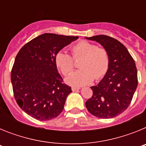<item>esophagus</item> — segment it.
I'll return each instance as SVG.
<instances>
[{"instance_id": "esophagus-1", "label": "esophagus", "mask_w": 146, "mask_h": 146, "mask_svg": "<svg viewBox=\"0 0 146 146\" xmlns=\"http://www.w3.org/2000/svg\"><path fill=\"white\" fill-rule=\"evenodd\" d=\"M80 87H75V86H72V91H78V90H80Z\"/></svg>"}]
</instances>
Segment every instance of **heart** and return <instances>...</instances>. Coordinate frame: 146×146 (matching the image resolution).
Instances as JSON below:
<instances>
[{
  "mask_svg": "<svg viewBox=\"0 0 146 146\" xmlns=\"http://www.w3.org/2000/svg\"><path fill=\"white\" fill-rule=\"evenodd\" d=\"M72 57L77 59L82 57L79 62L81 69L69 74L66 82L74 86L89 84L94 80L102 78L108 72L110 57L108 51L103 47H98L95 44L87 41H81L71 47ZM56 66L64 75L69 74L74 67L73 59L67 52L60 51L55 56Z\"/></svg>",
  "mask_w": 146,
  "mask_h": 146,
  "instance_id": "1",
  "label": "heart"
}]
</instances>
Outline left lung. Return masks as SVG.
Masks as SVG:
<instances>
[{
  "label": "left lung",
  "mask_w": 146,
  "mask_h": 146,
  "mask_svg": "<svg viewBox=\"0 0 146 146\" xmlns=\"http://www.w3.org/2000/svg\"><path fill=\"white\" fill-rule=\"evenodd\" d=\"M101 44L108 51L110 65L97 86L91 87L93 95L86 102L89 113L99 118H112L127 109L138 80L133 58L123 44L113 37L98 35L86 37Z\"/></svg>",
  "instance_id": "left-lung-1"
}]
</instances>
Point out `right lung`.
I'll use <instances>...</instances> for the list:
<instances>
[{"label": "right lung", "mask_w": 146, "mask_h": 146, "mask_svg": "<svg viewBox=\"0 0 146 146\" xmlns=\"http://www.w3.org/2000/svg\"><path fill=\"white\" fill-rule=\"evenodd\" d=\"M78 38L44 33L20 50L11 69V81L17 103L30 116L49 121L63 111L72 88L63 83L55 56Z\"/></svg>", "instance_id": "right-lung-1"}]
</instances>
